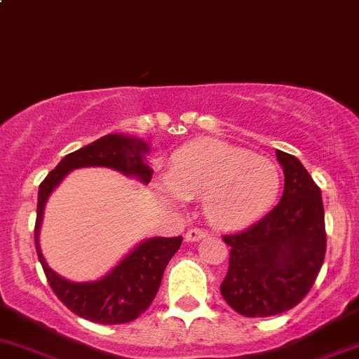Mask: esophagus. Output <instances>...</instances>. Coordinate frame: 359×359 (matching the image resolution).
Wrapping results in <instances>:
<instances>
[{"label": "esophagus", "mask_w": 359, "mask_h": 359, "mask_svg": "<svg viewBox=\"0 0 359 359\" xmlns=\"http://www.w3.org/2000/svg\"><path fill=\"white\" fill-rule=\"evenodd\" d=\"M206 233L200 227H191L189 231L186 233V241H200L201 238H205Z\"/></svg>", "instance_id": "esophagus-1"}]
</instances>
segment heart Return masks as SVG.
<instances>
[{
    "mask_svg": "<svg viewBox=\"0 0 359 359\" xmlns=\"http://www.w3.org/2000/svg\"><path fill=\"white\" fill-rule=\"evenodd\" d=\"M280 172L271 161L220 140H201L173 156L165 180L175 203L203 198L213 226L236 229L259 219L280 193Z\"/></svg>",
    "mask_w": 359,
    "mask_h": 359,
    "instance_id": "obj_1",
    "label": "heart"
}]
</instances>
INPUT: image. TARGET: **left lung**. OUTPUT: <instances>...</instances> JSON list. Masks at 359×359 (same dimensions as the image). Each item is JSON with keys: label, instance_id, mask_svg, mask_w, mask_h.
<instances>
[{"label": "left lung", "instance_id": "1", "mask_svg": "<svg viewBox=\"0 0 359 359\" xmlns=\"http://www.w3.org/2000/svg\"><path fill=\"white\" fill-rule=\"evenodd\" d=\"M276 158L285 173L280 203L253 226L222 236L231 252L220 293L247 318L295 307L316 281L327 252L320 187L295 156L276 151Z\"/></svg>", "mask_w": 359, "mask_h": 359}]
</instances>
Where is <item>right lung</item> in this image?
Instances as JSON below:
<instances>
[{"instance_id":"add662e5","label":"right lung","mask_w":359,"mask_h":359,"mask_svg":"<svg viewBox=\"0 0 359 359\" xmlns=\"http://www.w3.org/2000/svg\"><path fill=\"white\" fill-rule=\"evenodd\" d=\"M147 151H149L147 144L140 139L111 133L67 154L39 184L34 226L38 259L45 271L50 288L59 297L60 302L79 318H85L93 323L119 325L137 320L156 297L163 273L170 259L182 245V236L149 238L133 248L109 274L100 278L99 281L72 283L50 269L39 250L38 238L45 203L50 193L59 186L60 180L71 170L83 168V166H109L125 175H133L149 184L153 179V170L144 161Z\"/></svg>"}]
</instances>
